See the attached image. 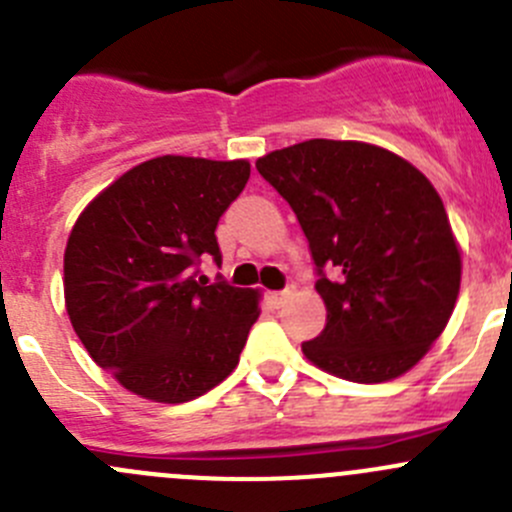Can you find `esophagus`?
I'll return each mask as SVG.
<instances>
[{"instance_id":"1","label":"esophagus","mask_w":512,"mask_h":512,"mask_svg":"<svg viewBox=\"0 0 512 512\" xmlns=\"http://www.w3.org/2000/svg\"><path fill=\"white\" fill-rule=\"evenodd\" d=\"M287 294H289V289H280V292H267V302L277 309V307H282V302L287 299Z\"/></svg>"}]
</instances>
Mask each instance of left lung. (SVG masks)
<instances>
[{"label": "left lung", "mask_w": 512, "mask_h": 512, "mask_svg": "<svg viewBox=\"0 0 512 512\" xmlns=\"http://www.w3.org/2000/svg\"><path fill=\"white\" fill-rule=\"evenodd\" d=\"M257 170L297 215L327 307L304 356L359 384L409 371L446 329L461 287L436 188L404 158L359 141L314 138L260 158Z\"/></svg>", "instance_id": "obj_1"}]
</instances>
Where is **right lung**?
I'll return each instance as SVG.
<instances>
[{
  "instance_id": "right-lung-1",
  "label": "right lung",
  "mask_w": 512,
  "mask_h": 512,
  "mask_svg": "<svg viewBox=\"0 0 512 512\" xmlns=\"http://www.w3.org/2000/svg\"><path fill=\"white\" fill-rule=\"evenodd\" d=\"M250 178L247 160L163 156L136 165L81 213L66 242L64 294L91 359L128 391L193 401L240 361L257 292L208 282L215 227Z\"/></svg>"
}]
</instances>
